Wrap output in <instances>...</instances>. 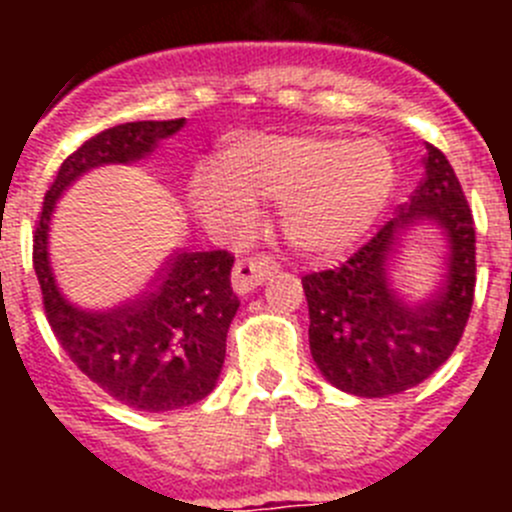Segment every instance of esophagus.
<instances>
[{
	"instance_id": "34e87169",
	"label": "esophagus",
	"mask_w": 512,
	"mask_h": 512,
	"mask_svg": "<svg viewBox=\"0 0 512 512\" xmlns=\"http://www.w3.org/2000/svg\"><path fill=\"white\" fill-rule=\"evenodd\" d=\"M277 271V261L271 256H251V259H238L233 266V289L238 295H248L251 289L264 284L269 274Z\"/></svg>"
}]
</instances>
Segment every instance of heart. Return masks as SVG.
I'll return each mask as SVG.
<instances>
[{
    "label": "heart",
    "instance_id": "heart-1",
    "mask_svg": "<svg viewBox=\"0 0 512 512\" xmlns=\"http://www.w3.org/2000/svg\"><path fill=\"white\" fill-rule=\"evenodd\" d=\"M395 176V158L377 138L256 135L194 174L192 202L225 228H246L256 202H282L279 225L289 246L325 259L374 228Z\"/></svg>",
    "mask_w": 512,
    "mask_h": 512
}]
</instances>
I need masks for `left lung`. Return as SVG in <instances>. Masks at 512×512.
I'll return each mask as SVG.
<instances>
[{
  "instance_id": "obj_1",
  "label": "left lung",
  "mask_w": 512,
  "mask_h": 512,
  "mask_svg": "<svg viewBox=\"0 0 512 512\" xmlns=\"http://www.w3.org/2000/svg\"><path fill=\"white\" fill-rule=\"evenodd\" d=\"M425 148L423 179L395 217L341 266L302 277L312 359L323 377L348 395H400L431 377L454 354L472 312L477 284L472 207L449 158L431 143ZM420 222L444 230L450 259L437 295L408 303L396 292L391 261L401 235Z\"/></svg>"
}]
</instances>
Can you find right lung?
Returning <instances> with one entry per match:
<instances>
[{
  "label": "right lung",
  "instance_id": "obj_1",
  "mask_svg": "<svg viewBox=\"0 0 512 512\" xmlns=\"http://www.w3.org/2000/svg\"><path fill=\"white\" fill-rule=\"evenodd\" d=\"M184 128L179 120L115 125L76 148L45 192L33 235V266L53 336L69 359L117 402L135 410L187 408L207 397L225 361V338L241 300L230 287L228 251L176 253L146 292L110 310L63 297L48 256V228L61 192L102 164H133Z\"/></svg>",
  "mask_w": 512,
  "mask_h": 512
}]
</instances>
